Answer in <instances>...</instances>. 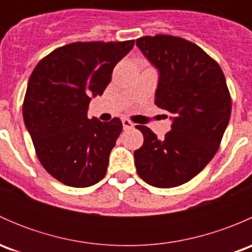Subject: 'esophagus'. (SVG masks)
Returning a JSON list of instances; mask_svg holds the SVG:
<instances>
[{
    "label": "esophagus",
    "mask_w": 252,
    "mask_h": 252,
    "mask_svg": "<svg viewBox=\"0 0 252 252\" xmlns=\"http://www.w3.org/2000/svg\"><path fill=\"white\" fill-rule=\"evenodd\" d=\"M122 123H123V128L126 129H131L134 126V123H131L130 121H129V119H123V121H122Z\"/></svg>",
    "instance_id": "1"
}]
</instances>
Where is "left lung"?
Listing matches in <instances>:
<instances>
[{
  "label": "left lung",
  "instance_id": "obj_1",
  "mask_svg": "<svg viewBox=\"0 0 252 252\" xmlns=\"http://www.w3.org/2000/svg\"><path fill=\"white\" fill-rule=\"evenodd\" d=\"M136 45L159 72L155 103L173 121L162 140L147 126H136L144 135L134 152L136 172L152 187H179L220 149L232 112L227 81L212 57L183 37L142 36Z\"/></svg>",
  "mask_w": 252,
  "mask_h": 252
}]
</instances>
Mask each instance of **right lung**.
<instances>
[{
	"mask_svg": "<svg viewBox=\"0 0 252 252\" xmlns=\"http://www.w3.org/2000/svg\"><path fill=\"white\" fill-rule=\"evenodd\" d=\"M128 41L73 42L42 58L28 83L23 117L40 163L58 182L86 188L106 175L122 122L88 118L93 96L102 95Z\"/></svg>",
	"mask_w": 252,
	"mask_h": 252,
	"instance_id": "right-lung-1",
	"label": "right lung"
}]
</instances>
